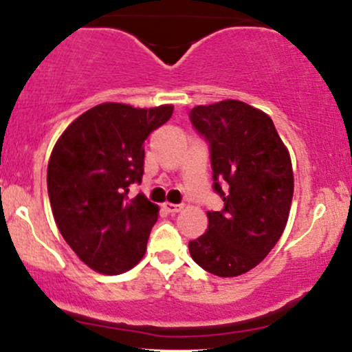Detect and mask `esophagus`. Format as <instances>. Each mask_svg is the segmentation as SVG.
Returning a JSON list of instances; mask_svg holds the SVG:
<instances>
[{
	"label": "esophagus",
	"mask_w": 352,
	"mask_h": 352,
	"mask_svg": "<svg viewBox=\"0 0 352 352\" xmlns=\"http://www.w3.org/2000/svg\"><path fill=\"white\" fill-rule=\"evenodd\" d=\"M162 208L165 210L167 213H179L182 208V205H175V204H168V201H165V204H162Z\"/></svg>",
	"instance_id": "obj_1"
}]
</instances>
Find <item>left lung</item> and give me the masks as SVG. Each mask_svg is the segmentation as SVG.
Wrapping results in <instances>:
<instances>
[{
    "label": "left lung",
    "instance_id": "1",
    "mask_svg": "<svg viewBox=\"0 0 352 352\" xmlns=\"http://www.w3.org/2000/svg\"><path fill=\"white\" fill-rule=\"evenodd\" d=\"M190 120L208 140L213 190L225 201L221 212H207V232L190 241V254L208 273L240 276L260 265L285 232L292 157L270 116L241 100L197 106Z\"/></svg>",
    "mask_w": 352,
    "mask_h": 352
}]
</instances>
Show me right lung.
Instances as JSON below:
<instances>
[{
    "mask_svg": "<svg viewBox=\"0 0 352 352\" xmlns=\"http://www.w3.org/2000/svg\"><path fill=\"white\" fill-rule=\"evenodd\" d=\"M173 106L104 102L80 114L52 148L47 193L60 235L89 268L129 272L144 258L159 207L132 184L144 175V142Z\"/></svg>",
    "mask_w": 352,
    "mask_h": 352,
    "instance_id": "1",
    "label": "right lung"
}]
</instances>
